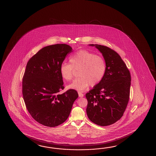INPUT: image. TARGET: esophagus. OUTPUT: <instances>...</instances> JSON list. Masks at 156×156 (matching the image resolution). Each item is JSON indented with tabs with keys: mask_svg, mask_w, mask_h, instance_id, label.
Returning a JSON list of instances; mask_svg holds the SVG:
<instances>
[{
	"mask_svg": "<svg viewBox=\"0 0 156 156\" xmlns=\"http://www.w3.org/2000/svg\"><path fill=\"white\" fill-rule=\"evenodd\" d=\"M78 95H79L80 97H84V94L81 92L79 91V92H78Z\"/></svg>",
	"mask_w": 156,
	"mask_h": 156,
	"instance_id": "34e87169",
	"label": "esophagus"
}]
</instances>
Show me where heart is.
<instances>
[{
	"label": "heart",
	"mask_w": 156,
	"mask_h": 156,
	"mask_svg": "<svg viewBox=\"0 0 156 156\" xmlns=\"http://www.w3.org/2000/svg\"><path fill=\"white\" fill-rule=\"evenodd\" d=\"M70 63L61 64L60 72L62 78L67 81L73 80L75 70L79 76L68 86L70 89L79 91L86 90L100 83L105 76L107 63L105 58L87 50H80L69 58Z\"/></svg>",
	"instance_id": "obj_1"
}]
</instances>
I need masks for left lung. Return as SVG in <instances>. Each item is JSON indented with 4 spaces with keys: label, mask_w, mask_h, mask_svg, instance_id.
<instances>
[{
    "label": "left lung",
    "mask_w": 156,
    "mask_h": 156,
    "mask_svg": "<svg viewBox=\"0 0 156 156\" xmlns=\"http://www.w3.org/2000/svg\"><path fill=\"white\" fill-rule=\"evenodd\" d=\"M95 46L105 59L107 70L102 81L86 93V111L93 123L107 126L120 119L126 111L129 99L131 76L115 51L105 45Z\"/></svg>",
    "instance_id": "8db88e82"
}]
</instances>
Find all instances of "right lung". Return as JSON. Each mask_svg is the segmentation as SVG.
Instances as JSON below:
<instances>
[{"mask_svg": "<svg viewBox=\"0 0 156 156\" xmlns=\"http://www.w3.org/2000/svg\"><path fill=\"white\" fill-rule=\"evenodd\" d=\"M72 48L66 44L45 47L29 60L23 76L22 94L26 108L40 124L54 127L70 115L78 93L64 88L60 67Z\"/></svg>", "mask_w": 156, "mask_h": 156, "instance_id": "1", "label": "right lung"}]
</instances>
